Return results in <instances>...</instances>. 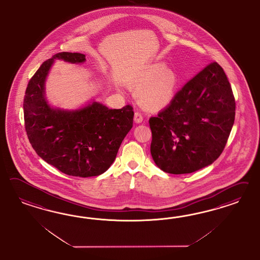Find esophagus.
I'll list each match as a JSON object with an SVG mask.
<instances>
[{
  "label": "esophagus",
  "mask_w": 260,
  "mask_h": 260,
  "mask_svg": "<svg viewBox=\"0 0 260 260\" xmlns=\"http://www.w3.org/2000/svg\"><path fill=\"white\" fill-rule=\"evenodd\" d=\"M134 121L136 123H142L143 122V114L140 111H135L134 113Z\"/></svg>",
  "instance_id": "34e87169"
}]
</instances>
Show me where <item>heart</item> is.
Wrapping results in <instances>:
<instances>
[{"mask_svg":"<svg viewBox=\"0 0 260 260\" xmlns=\"http://www.w3.org/2000/svg\"><path fill=\"white\" fill-rule=\"evenodd\" d=\"M134 86L140 88L139 99L145 106L157 109L167 105L173 97L176 84L175 74L162 63L149 67L134 81Z\"/></svg>","mask_w":260,"mask_h":260,"instance_id":"heart-1","label":"heart"}]
</instances>
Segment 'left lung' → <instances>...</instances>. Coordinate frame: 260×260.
Segmentation results:
<instances>
[{"mask_svg": "<svg viewBox=\"0 0 260 260\" xmlns=\"http://www.w3.org/2000/svg\"><path fill=\"white\" fill-rule=\"evenodd\" d=\"M236 101L223 69L209 63L150 117V153L163 172H197L220 156L235 123Z\"/></svg>", "mask_w": 260, "mask_h": 260, "instance_id": "obj_1", "label": "left lung"}]
</instances>
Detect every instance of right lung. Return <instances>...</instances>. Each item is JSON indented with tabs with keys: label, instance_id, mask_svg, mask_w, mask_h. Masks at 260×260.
<instances>
[{
	"label": "right lung",
	"instance_id": "1",
	"mask_svg": "<svg viewBox=\"0 0 260 260\" xmlns=\"http://www.w3.org/2000/svg\"><path fill=\"white\" fill-rule=\"evenodd\" d=\"M54 59L84 63L82 53L60 52L41 64L28 82L24 98V127L32 148L43 160L68 175L97 176L113 163L134 124L131 105L110 110L93 102L81 110L51 108L45 81Z\"/></svg>",
	"mask_w": 260,
	"mask_h": 260
}]
</instances>
